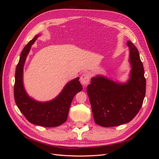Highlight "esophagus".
I'll list each match as a JSON object with an SVG mask.
<instances>
[{
  "mask_svg": "<svg viewBox=\"0 0 159 159\" xmlns=\"http://www.w3.org/2000/svg\"><path fill=\"white\" fill-rule=\"evenodd\" d=\"M89 80H90V75L88 72H85V73H84L80 77V81L84 85H87L89 83Z\"/></svg>",
  "mask_w": 159,
  "mask_h": 159,
  "instance_id": "obj_1",
  "label": "esophagus"
}]
</instances>
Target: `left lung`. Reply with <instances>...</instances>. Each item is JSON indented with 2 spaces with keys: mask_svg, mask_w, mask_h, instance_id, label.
<instances>
[{
  "mask_svg": "<svg viewBox=\"0 0 159 159\" xmlns=\"http://www.w3.org/2000/svg\"><path fill=\"white\" fill-rule=\"evenodd\" d=\"M127 44L131 66L127 82L120 84L97 75L91 78L87 87L94 121L100 126L115 127L131 121L139 111L145 98L146 80L139 51L131 41Z\"/></svg>",
  "mask_w": 159,
  "mask_h": 159,
  "instance_id": "left-lung-1",
  "label": "left lung"
}]
</instances>
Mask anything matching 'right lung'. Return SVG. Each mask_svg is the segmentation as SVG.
<instances>
[{
	"label": "right lung",
	"mask_w": 159,
	"mask_h": 159,
	"mask_svg": "<svg viewBox=\"0 0 159 159\" xmlns=\"http://www.w3.org/2000/svg\"><path fill=\"white\" fill-rule=\"evenodd\" d=\"M38 36H35L21 52L15 72L14 100L20 112L31 123L46 127H57L66 122L72 100L83 88L80 78H77L69 81L55 99L46 102H37L26 93L23 85V68L31 46Z\"/></svg>",
	"instance_id": "right-lung-1"
}]
</instances>
